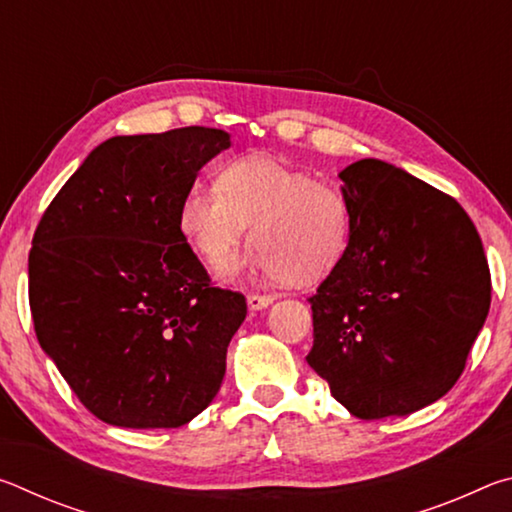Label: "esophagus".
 <instances>
[{"label":"esophagus","mask_w":512,"mask_h":512,"mask_svg":"<svg viewBox=\"0 0 512 512\" xmlns=\"http://www.w3.org/2000/svg\"><path fill=\"white\" fill-rule=\"evenodd\" d=\"M273 296H257V293H250L248 296V307L253 311H259V309H266L268 305H273Z\"/></svg>","instance_id":"1"}]
</instances>
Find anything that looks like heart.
<instances>
[{"mask_svg": "<svg viewBox=\"0 0 512 512\" xmlns=\"http://www.w3.org/2000/svg\"><path fill=\"white\" fill-rule=\"evenodd\" d=\"M176 223L185 244L212 271L237 257L250 225L255 246L246 268L296 289L325 282L352 241L350 205L339 189L264 153L223 164L216 187H189Z\"/></svg>", "mask_w": 512, "mask_h": 512, "instance_id": "1", "label": "heart"}]
</instances>
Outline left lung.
I'll list each match as a JSON object with an SVG mask.
<instances>
[{
    "label": "left lung",
    "mask_w": 512,
    "mask_h": 512,
    "mask_svg": "<svg viewBox=\"0 0 512 512\" xmlns=\"http://www.w3.org/2000/svg\"><path fill=\"white\" fill-rule=\"evenodd\" d=\"M339 178L352 241L309 298L307 363L354 418L409 415L456 384L488 318L479 232L452 196L384 160Z\"/></svg>",
    "instance_id": "8db88e82"
}]
</instances>
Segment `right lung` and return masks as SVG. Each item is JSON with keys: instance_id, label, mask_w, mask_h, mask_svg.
I'll use <instances>...</instances> for the list:
<instances>
[{"instance_id": "obj_1", "label": "right lung", "mask_w": 512, "mask_h": 512, "mask_svg": "<svg viewBox=\"0 0 512 512\" xmlns=\"http://www.w3.org/2000/svg\"><path fill=\"white\" fill-rule=\"evenodd\" d=\"M230 149L219 128L119 135L47 207L29 255L40 348L99 420L176 429L210 406L246 298L210 284L178 203Z\"/></svg>"}]
</instances>
